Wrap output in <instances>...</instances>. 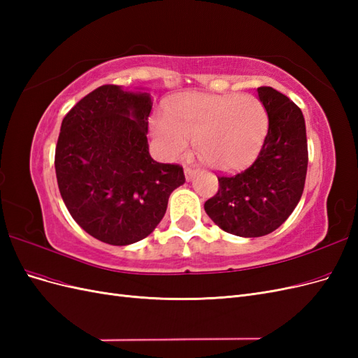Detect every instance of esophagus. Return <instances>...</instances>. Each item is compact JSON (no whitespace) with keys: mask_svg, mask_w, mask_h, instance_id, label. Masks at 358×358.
I'll list each match as a JSON object with an SVG mask.
<instances>
[{"mask_svg":"<svg viewBox=\"0 0 358 358\" xmlns=\"http://www.w3.org/2000/svg\"><path fill=\"white\" fill-rule=\"evenodd\" d=\"M196 175H197L196 170L191 169V167H185V178H187V180H192L194 178H196Z\"/></svg>","mask_w":358,"mask_h":358,"instance_id":"34e87169","label":"esophagus"}]
</instances>
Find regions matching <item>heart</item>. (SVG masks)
I'll use <instances>...</instances> for the list:
<instances>
[{
    "instance_id": "obj_1",
    "label": "heart",
    "mask_w": 358,
    "mask_h": 358,
    "mask_svg": "<svg viewBox=\"0 0 358 358\" xmlns=\"http://www.w3.org/2000/svg\"><path fill=\"white\" fill-rule=\"evenodd\" d=\"M268 116L262 101L248 95L188 94L154 121V134L170 157L185 154L196 140L197 157L215 170H234L262 148Z\"/></svg>"
}]
</instances>
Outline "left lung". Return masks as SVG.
<instances>
[{"label":"left lung","mask_w":358,"mask_h":358,"mask_svg":"<svg viewBox=\"0 0 358 358\" xmlns=\"http://www.w3.org/2000/svg\"><path fill=\"white\" fill-rule=\"evenodd\" d=\"M268 128L258 157L248 169L218 176L220 188L204 210L224 231L259 237L275 231L296 209L308 170L306 125L287 95L259 86Z\"/></svg>","instance_id":"left-lung-1"}]
</instances>
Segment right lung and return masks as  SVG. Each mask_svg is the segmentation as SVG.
<instances>
[{"instance_id":"add662e5","label":"right lung","mask_w":358,"mask_h":358,"mask_svg":"<svg viewBox=\"0 0 358 358\" xmlns=\"http://www.w3.org/2000/svg\"><path fill=\"white\" fill-rule=\"evenodd\" d=\"M150 109L148 92L103 85L62 119L55 149L61 197L73 220L104 243L145 239L185 182L182 166L149 155Z\"/></svg>"}]
</instances>
